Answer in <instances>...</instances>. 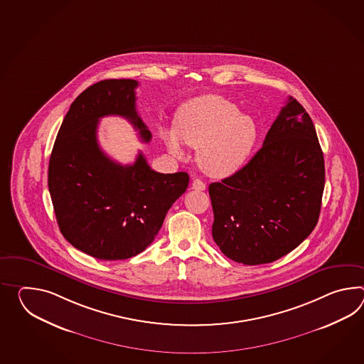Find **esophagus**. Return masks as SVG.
I'll return each instance as SVG.
<instances>
[{
	"label": "esophagus",
	"mask_w": 364,
	"mask_h": 364,
	"mask_svg": "<svg viewBox=\"0 0 364 364\" xmlns=\"http://www.w3.org/2000/svg\"><path fill=\"white\" fill-rule=\"evenodd\" d=\"M192 189L202 192V191L206 189V184H205L202 180H200V178H194L193 183H192Z\"/></svg>",
	"instance_id": "esophagus-1"
}]
</instances>
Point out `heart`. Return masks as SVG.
Here are the masks:
<instances>
[{"instance_id":"obj_1","label":"heart","mask_w":364,"mask_h":364,"mask_svg":"<svg viewBox=\"0 0 364 364\" xmlns=\"http://www.w3.org/2000/svg\"><path fill=\"white\" fill-rule=\"evenodd\" d=\"M176 134L186 145L198 150L202 170L214 178H227L242 167L257 137L251 116L226 97L203 95L183 105L176 119ZM166 145L178 158L184 150L173 132L166 134Z\"/></svg>"}]
</instances>
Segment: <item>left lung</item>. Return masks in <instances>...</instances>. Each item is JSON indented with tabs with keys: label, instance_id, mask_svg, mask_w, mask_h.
Masks as SVG:
<instances>
[{
	"label": "left lung",
	"instance_id": "8db88e82",
	"mask_svg": "<svg viewBox=\"0 0 364 364\" xmlns=\"http://www.w3.org/2000/svg\"><path fill=\"white\" fill-rule=\"evenodd\" d=\"M323 186L315 125L290 97L251 161L209 186L213 239L225 256L244 265L281 259L314 231Z\"/></svg>",
	"mask_w": 364,
	"mask_h": 364
}]
</instances>
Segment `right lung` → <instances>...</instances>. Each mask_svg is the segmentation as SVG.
Here are the masks:
<instances>
[{"instance_id":"1","label":"right lung","mask_w":364,"mask_h":364,"mask_svg":"<svg viewBox=\"0 0 364 364\" xmlns=\"http://www.w3.org/2000/svg\"><path fill=\"white\" fill-rule=\"evenodd\" d=\"M134 80H105L74 100L57 133L48 188L57 223L74 248L99 259H127L145 251L172 203L189 183L186 172L159 173L138 154L122 166L97 144L105 116L129 120L142 142L151 133L136 109Z\"/></svg>"}]
</instances>
